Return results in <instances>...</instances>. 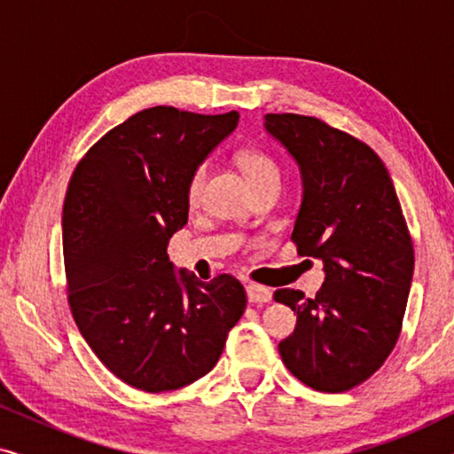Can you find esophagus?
I'll return each instance as SVG.
<instances>
[{"instance_id": "esophagus-1", "label": "esophagus", "mask_w": 454, "mask_h": 454, "mask_svg": "<svg viewBox=\"0 0 454 454\" xmlns=\"http://www.w3.org/2000/svg\"><path fill=\"white\" fill-rule=\"evenodd\" d=\"M247 291V300H250L252 303H269L272 300V294L270 289L262 287V285H256V283H250L246 287Z\"/></svg>"}]
</instances>
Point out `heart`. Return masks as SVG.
I'll return each instance as SVG.
<instances>
[{"label": "heart", "mask_w": 454, "mask_h": 454, "mask_svg": "<svg viewBox=\"0 0 454 454\" xmlns=\"http://www.w3.org/2000/svg\"><path fill=\"white\" fill-rule=\"evenodd\" d=\"M235 160H238L239 169L244 171L247 182L252 184V188L281 177V169H278L277 160L270 154L260 151V148H239L238 154H235ZM204 182H207V165H198L192 169L188 182H185V196H188L190 202H196L200 198Z\"/></svg>", "instance_id": "1"}]
</instances>
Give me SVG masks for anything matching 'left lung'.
I'll use <instances>...</instances> for the list:
<instances>
[{
    "label": "left lung",
    "instance_id": "obj_1",
    "mask_svg": "<svg viewBox=\"0 0 454 454\" xmlns=\"http://www.w3.org/2000/svg\"><path fill=\"white\" fill-rule=\"evenodd\" d=\"M264 128L300 165L303 198L291 239L325 262L316 297L278 289L297 314L278 343L283 364L320 393H345L395 349L413 277V244L380 157L318 117L264 115Z\"/></svg>",
    "mask_w": 454,
    "mask_h": 454
}]
</instances>
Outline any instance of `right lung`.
<instances>
[{"label":"right lung","instance_id":"right-lung-1","mask_svg":"<svg viewBox=\"0 0 454 454\" xmlns=\"http://www.w3.org/2000/svg\"><path fill=\"white\" fill-rule=\"evenodd\" d=\"M238 121V111L145 109L109 129L67 185L61 227L72 316L105 368L145 393L208 374L246 309L238 278L177 275L167 254L188 223V176Z\"/></svg>","mask_w":454,"mask_h":454}]
</instances>
